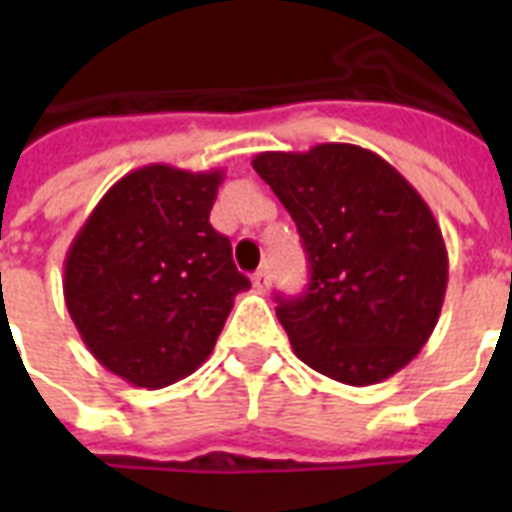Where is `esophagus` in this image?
Masks as SVG:
<instances>
[{
  "instance_id": "esophagus-1",
  "label": "esophagus",
  "mask_w": 512,
  "mask_h": 512,
  "mask_svg": "<svg viewBox=\"0 0 512 512\" xmlns=\"http://www.w3.org/2000/svg\"><path fill=\"white\" fill-rule=\"evenodd\" d=\"M252 284H255L257 292H265V289H268V268H265V265L252 273Z\"/></svg>"
}]
</instances>
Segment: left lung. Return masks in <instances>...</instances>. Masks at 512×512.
I'll return each mask as SVG.
<instances>
[{
    "label": "left lung",
    "instance_id": "8db88e82",
    "mask_svg": "<svg viewBox=\"0 0 512 512\" xmlns=\"http://www.w3.org/2000/svg\"><path fill=\"white\" fill-rule=\"evenodd\" d=\"M252 167L297 223L311 263L276 316L300 361L345 385H374L412 361L441 316L449 255L417 188L369 148L265 151Z\"/></svg>",
    "mask_w": 512,
    "mask_h": 512
}]
</instances>
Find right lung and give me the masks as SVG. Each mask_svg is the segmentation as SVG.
<instances>
[{
	"mask_svg": "<svg viewBox=\"0 0 512 512\" xmlns=\"http://www.w3.org/2000/svg\"><path fill=\"white\" fill-rule=\"evenodd\" d=\"M223 170L146 164L116 180L63 263L68 316L87 350L135 388L196 372L249 289L209 225Z\"/></svg>",
	"mask_w": 512,
	"mask_h": 512,
	"instance_id": "obj_1",
	"label": "right lung"
}]
</instances>
